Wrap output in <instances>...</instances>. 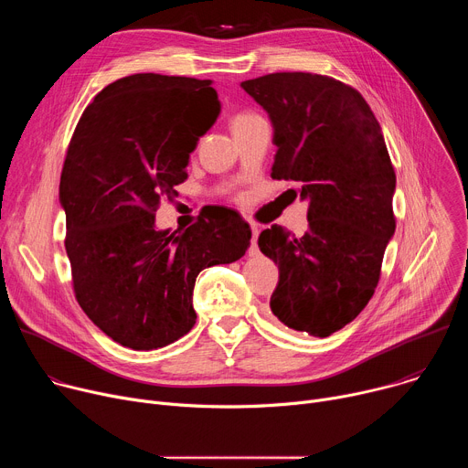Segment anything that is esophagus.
Masks as SVG:
<instances>
[{"label": "esophagus", "instance_id": "1", "mask_svg": "<svg viewBox=\"0 0 468 468\" xmlns=\"http://www.w3.org/2000/svg\"><path fill=\"white\" fill-rule=\"evenodd\" d=\"M257 237H259V228L251 224V246H250V255H257L259 248H257Z\"/></svg>", "mask_w": 468, "mask_h": 468}]
</instances>
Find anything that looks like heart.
Masks as SVG:
<instances>
[{
  "label": "heart",
  "mask_w": 468,
  "mask_h": 468,
  "mask_svg": "<svg viewBox=\"0 0 468 468\" xmlns=\"http://www.w3.org/2000/svg\"><path fill=\"white\" fill-rule=\"evenodd\" d=\"M257 118H261V116L255 114V112H250V111L237 112V114L233 116V120H231V127H233V131H235V129H239V127H242V125H248L250 122H253V120H257Z\"/></svg>",
  "instance_id": "heart-1"
}]
</instances>
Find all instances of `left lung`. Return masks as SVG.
<instances>
[{
	"instance_id": "8db88e82",
	"label": "left lung",
	"mask_w": 468,
	"mask_h": 468,
	"mask_svg": "<svg viewBox=\"0 0 468 468\" xmlns=\"http://www.w3.org/2000/svg\"><path fill=\"white\" fill-rule=\"evenodd\" d=\"M240 87L266 111L278 146L272 179L296 181L307 229L272 226L261 251L280 269L272 314L287 327L327 337L372 298L394 235L396 174L381 127L365 98L337 80L278 72Z\"/></svg>"
}]
</instances>
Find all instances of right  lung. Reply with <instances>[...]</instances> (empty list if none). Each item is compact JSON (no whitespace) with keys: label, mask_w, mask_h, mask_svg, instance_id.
<instances>
[{"label":"right lung","mask_w":468,"mask_h":468,"mask_svg":"<svg viewBox=\"0 0 468 468\" xmlns=\"http://www.w3.org/2000/svg\"><path fill=\"white\" fill-rule=\"evenodd\" d=\"M211 80L135 74L83 111L66 152L58 199L76 300L114 343L157 350L196 324L197 274L240 259L248 222L228 207L185 231L155 229L188 157L220 114Z\"/></svg>","instance_id":"obj_1"}]
</instances>
